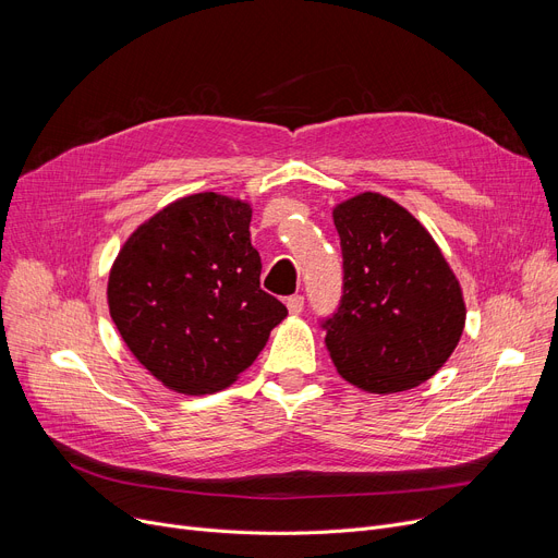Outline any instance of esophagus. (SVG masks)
Instances as JSON below:
<instances>
[{
  "label": "esophagus",
  "mask_w": 558,
  "mask_h": 558,
  "mask_svg": "<svg viewBox=\"0 0 558 558\" xmlns=\"http://www.w3.org/2000/svg\"><path fill=\"white\" fill-rule=\"evenodd\" d=\"M303 305H305V299L301 294H294V296L287 299V310H289L291 316H299L303 312Z\"/></svg>",
  "instance_id": "esophagus-1"
}]
</instances>
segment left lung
<instances>
[{
    "instance_id": "obj_1",
    "label": "left lung",
    "mask_w": 558,
    "mask_h": 558,
    "mask_svg": "<svg viewBox=\"0 0 558 558\" xmlns=\"http://www.w3.org/2000/svg\"><path fill=\"white\" fill-rule=\"evenodd\" d=\"M343 299L326 320L337 373L366 393L414 389L463 335L461 284L427 228L393 198L362 192L332 208Z\"/></svg>"
}]
</instances>
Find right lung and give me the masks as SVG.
I'll return each instance as SVG.
<instances>
[{"instance_id": "right-lung-1", "label": "right lung", "mask_w": 558, "mask_h": 558, "mask_svg": "<svg viewBox=\"0 0 558 558\" xmlns=\"http://www.w3.org/2000/svg\"><path fill=\"white\" fill-rule=\"evenodd\" d=\"M251 203L198 192L140 223L108 276V310L133 357L175 393H215L255 362L287 307L259 289Z\"/></svg>"}]
</instances>
